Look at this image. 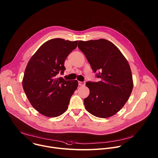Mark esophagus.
Listing matches in <instances>:
<instances>
[{
    "label": "esophagus",
    "mask_w": 158,
    "mask_h": 158,
    "mask_svg": "<svg viewBox=\"0 0 158 158\" xmlns=\"http://www.w3.org/2000/svg\"><path fill=\"white\" fill-rule=\"evenodd\" d=\"M78 84L79 86H84L85 84V82H81V81H78Z\"/></svg>",
    "instance_id": "1"
}]
</instances>
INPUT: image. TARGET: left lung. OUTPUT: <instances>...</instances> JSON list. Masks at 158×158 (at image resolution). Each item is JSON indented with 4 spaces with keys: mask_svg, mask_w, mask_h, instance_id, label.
Here are the masks:
<instances>
[{
    "mask_svg": "<svg viewBox=\"0 0 158 158\" xmlns=\"http://www.w3.org/2000/svg\"><path fill=\"white\" fill-rule=\"evenodd\" d=\"M79 49L85 55L94 73L100 81L87 82L90 90L84 98L85 109L99 118L110 117L124 106L133 87L128 62L112 42L99 39L79 41Z\"/></svg>",
    "mask_w": 158,
    "mask_h": 158,
    "instance_id": "8db88e82",
    "label": "left lung"
}]
</instances>
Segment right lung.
I'll return each mask as SVG.
<instances>
[{
  "mask_svg": "<svg viewBox=\"0 0 158 158\" xmlns=\"http://www.w3.org/2000/svg\"><path fill=\"white\" fill-rule=\"evenodd\" d=\"M78 41L51 39L43 43L26 67L22 85L33 107L48 117H56L68 109L70 98L78 86L77 80L58 77L66 69L64 61L76 48Z\"/></svg>",
  "mask_w": 158,
  "mask_h": 158,
  "instance_id": "right-lung-1",
  "label": "right lung"
}]
</instances>
